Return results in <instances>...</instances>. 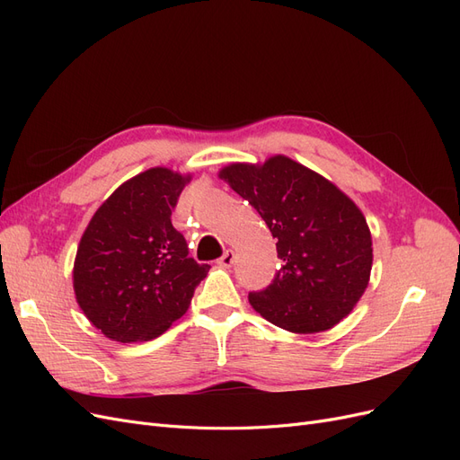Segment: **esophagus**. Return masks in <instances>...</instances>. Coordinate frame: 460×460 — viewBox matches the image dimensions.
I'll return each instance as SVG.
<instances>
[{
	"mask_svg": "<svg viewBox=\"0 0 460 460\" xmlns=\"http://www.w3.org/2000/svg\"><path fill=\"white\" fill-rule=\"evenodd\" d=\"M234 259H235L234 252H232V249H228V252L218 259V264H220V267H225V269H230L232 264H234Z\"/></svg>",
	"mask_w": 460,
	"mask_h": 460,
	"instance_id": "esophagus-1",
	"label": "esophagus"
}]
</instances>
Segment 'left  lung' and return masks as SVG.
Masks as SVG:
<instances>
[{
    "label": "left lung",
    "instance_id": "8db88e82",
    "mask_svg": "<svg viewBox=\"0 0 460 460\" xmlns=\"http://www.w3.org/2000/svg\"><path fill=\"white\" fill-rule=\"evenodd\" d=\"M255 207L282 261L252 307L278 328L318 333L353 311L370 280L372 238L360 208L330 180L286 155L218 172Z\"/></svg>",
    "mask_w": 460,
    "mask_h": 460
}]
</instances>
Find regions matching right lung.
Listing matches in <instances>:
<instances>
[{"mask_svg": "<svg viewBox=\"0 0 460 460\" xmlns=\"http://www.w3.org/2000/svg\"><path fill=\"white\" fill-rule=\"evenodd\" d=\"M190 178L164 166L140 172L111 193L82 234L75 296L109 340L161 336L188 311L211 269L188 255L184 235L171 222Z\"/></svg>", "mask_w": 460, "mask_h": 460, "instance_id": "1", "label": "right lung"}]
</instances>
